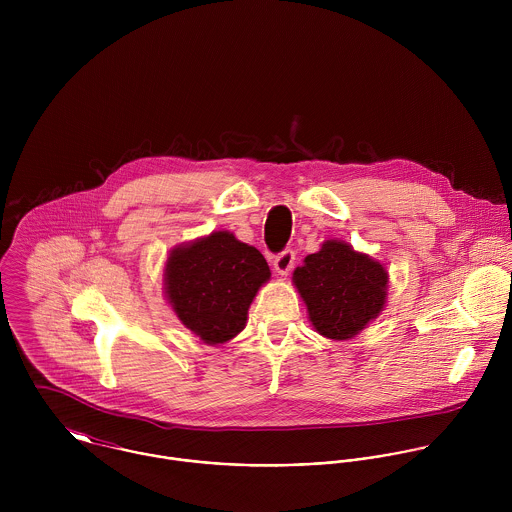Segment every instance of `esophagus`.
<instances>
[{"label": "esophagus", "instance_id": "esophagus-1", "mask_svg": "<svg viewBox=\"0 0 512 512\" xmlns=\"http://www.w3.org/2000/svg\"><path fill=\"white\" fill-rule=\"evenodd\" d=\"M293 260H295V252L292 248H286L284 252H280L276 258H274V268L280 276H288L292 272Z\"/></svg>", "mask_w": 512, "mask_h": 512}]
</instances>
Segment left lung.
<instances>
[{
    "label": "left lung",
    "instance_id": "8db88e82",
    "mask_svg": "<svg viewBox=\"0 0 512 512\" xmlns=\"http://www.w3.org/2000/svg\"><path fill=\"white\" fill-rule=\"evenodd\" d=\"M386 282L378 262L339 240H327L293 272L313 327L337 341L355 337L382 311Z\"/></svg>",
    "mask_w": 512,
    "mask_h": 512
}]
</instances>
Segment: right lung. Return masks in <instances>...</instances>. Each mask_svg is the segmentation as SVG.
I'll return each mask as SVG.
<instances>
[{
	"mask_svg": "<svg viewBox=\"0 0 512 512\" xmlns=\"http://www.w3.org/2000/svg\"><path fill=\"white\" fill-rule=\"evenodd\" d=\"M268 280L266 258L226 230L175 248L165 266L173 311L207 345L224 343L244 329L248 307Z\"/></svg>",
	"mask_w": 512,
	"mask_h": 512,
	"instance_id": "right-lung-1",
	"label": "right lung"
}]
</instances>
